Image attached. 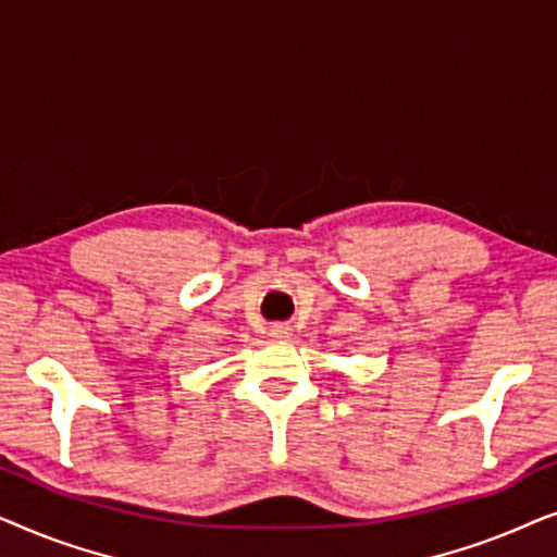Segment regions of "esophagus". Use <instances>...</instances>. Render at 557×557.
Wrapping results in <instances>:
<instances>
[{"label": "esophagus", "instance_id": "1", "mask_svg": "<svg viewBox=\"0 0 557 557\" xmlns=\"http://www.w3.org/2000/svg\"><path fill=\"white\" fill-rule=\"evenodd\" d=\"M269 334H271L273 339H288V337H292V326L281 324V322H278V324H271Z\"/></svg>", "mask_w": 557, "mask_h": 557}]
</instances>
